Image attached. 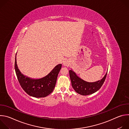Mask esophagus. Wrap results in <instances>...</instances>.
Segmentation results:
<instances>
[{
	"label": "esophagus",
	"mask_w": 129,
	"mask_h": 129,
	"mask_svg": "<svg viewBox=\"0 0 129 129\" xmlns=\"http://www.w3.org/2000/svg\"><path fill=\"white\" fill-rule=\"evenodd\" d=\"M63 64H64V66H67L69 65V63H68V62L67 61H65L64 62V63H63Z\"/></svg>",
	"instance_id": "34e87169"
}]
</instances>
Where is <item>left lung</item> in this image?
<instances>
[{"mask_svg":"<svg viewBox=\"0 0 129 129\" xmlns=\"http://www.w3.org/2000/svg\"><path fill=\"white\" fill-rule=\"evenodd\" d=\"M72 87L76 92L82 95H87L95 93L98 91L104 84L107 72L104 78L95 82H88L79 78L72 70L69 71Z\"/></svg>","mask_w":129,"mask_h":129,"instance_id":"1","label":"left lung"}]
</instances>
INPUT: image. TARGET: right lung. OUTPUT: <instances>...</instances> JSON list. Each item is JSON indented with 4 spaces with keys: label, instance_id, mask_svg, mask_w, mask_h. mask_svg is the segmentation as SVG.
Listing matches in <instances>:
<instances>
[{
    "label": "right lung",
    "instance_id": "1",
    "mask_svg": "<svg viewBox=\"0 0 129 129\" xmlns=\"http://www.w3.org/2000/svg\"><path fill=\"white\" fill-rule=\"evenodd\" d=\"M61 67L62 64H59L55 66L45 77L38 79H31L23 75L18 69L16 54L15 69L17 79L25 92L33 97L44 98L52 92L56 85Z\"/></svg>",
    "mask_w": 129,
    "mask_h": 129
}]
</instances>
